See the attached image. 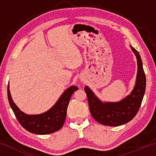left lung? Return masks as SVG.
I'll list each match as a JSON object with an SVG mask.
<instances>
[{"mask_svg":"<svg viewBox=\"0 0 156 156\" xmlns=\"http://www.w3.org/2000/svg\"><path fill=\"white\" fill-rule=\"evenodd\" d=\"M131 48L137 58L138 73L135 87L129 96L119 102H102L88 87H84L91 115L103 125L117 126L127 123L135 117L140 107L146 89V76L138 51L133 47Z\"/></svg>","mask_w":156,"mask_h":156,"instance_id":"8db88e82","label":"left lung"}]
</instances>
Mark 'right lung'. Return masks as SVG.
I'll return each instance as SVG.
<instances>
[{"mask_svg": "<svg viewBox=\"0 0 156 156\" xmlns=\"http://www.w3.org/2000/svg\"><path fill=\"white\" fill-rule=\"evenodd\" d=\"M78 89V88L76 86L69 87L51 109L38 115H27L21 112L12 98L9 84L7 85V96L10 107L21 126L30 133L45 135L54 133L62 128L65 121L67 107L71 97Z\"/></svg>", "mask_w": 156, "mask_h": 156, "instance_id": "1", "label": "right lung"}]
</instances>
